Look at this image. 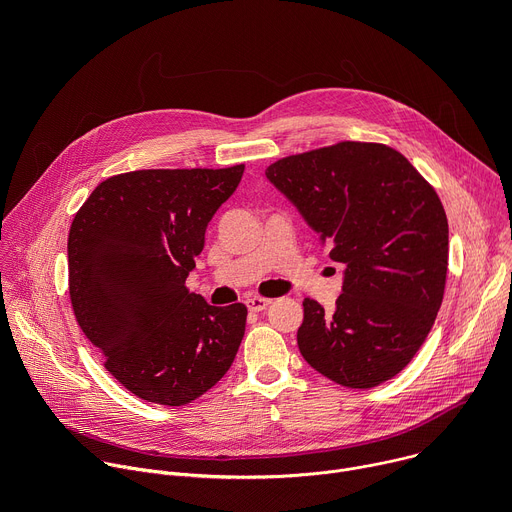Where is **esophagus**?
Segmentation results:
<instances>
[{
  "instance_id": "1",
  "label": "esophagus",
  "mask_w": 512,
  "mask_h": 512,
  "mask_svg": "<svg viewBox=\"0 0 512 512\" xmlns=\"http://www.w3.org/2000/svg\"><path fill=\"white\" fill-rule=\"evenodd\" d=\"M269 304H271V300H269V298H263V296H251V298H247V308H249L251 312H261V310H265Z\"/></svg>"
}]
</instances>
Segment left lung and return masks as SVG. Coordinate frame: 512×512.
Wrapping results in <instances>:
<instances>
[{
	"label": "left lung",
	"mask_w": 512,
	"mask_h": 512,
	"mask_svg": "<svg viewBox=\"0 0 512 512\" xmlns=\"http://www.w3.org/2000/svg\"><path fill=\"white\" fill-rule=\"evenodd\" d=\"M344 263L336 310L306 298L298 346L312 369L350 389L401 373L444 300L448 218L413 164L373 141H338L265 170Z\"/></svg>",
	"instance_id": "1"
}]
</instances>
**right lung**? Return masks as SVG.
<instances>
[{
    "instance_id": "obj_1",
    "label": "right lung",
    "mask_w": 512,
    "mask_h": 512,
    "mask_svg": "<svg viewBox=\"0 0 512 512\" xmlns=\"http://www.w3.org/2000/svg\"><path fill=\"white\" fill-rule=\"evenodd\" d=\"M229 168L135 170L103 180L72 218L68 294L105 369L135 397L180 407L225 377L247 308L186 287L210 218L239 186Z\"/></svg>"
}]
</instances>
